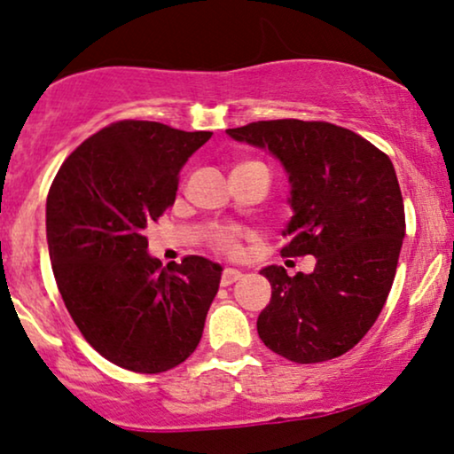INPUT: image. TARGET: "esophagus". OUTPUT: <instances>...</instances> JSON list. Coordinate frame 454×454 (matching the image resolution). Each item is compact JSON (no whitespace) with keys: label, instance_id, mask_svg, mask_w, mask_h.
I'll list each match as a JSON object with an SVG mask.
<instances>
[{"label":"esophagus","instance_id":"esophagus-1","mask_svg":"<svg viewBox=\"0 0 454 454\" xmlns=\"http://www.w3.org/2000/svg\"><path fill=\"white\" fill-rule=\"evenodd\" d=\"M240 277H243V274H240L237 268H226L222 272V286H228V285L237 283V280H240Z\"/></svg>","mask_w":454,"mask_h":454}]
</instances>
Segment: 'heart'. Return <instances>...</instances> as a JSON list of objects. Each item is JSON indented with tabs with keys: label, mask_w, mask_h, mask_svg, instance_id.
<instances>
[{
	"label": "heart",
	"mask_w": 454,
	"mask_h": 454,
	"mask_svg": "<svg viewBox=\"0 0 454 454\" xmlns=\"http://www.w3.org/2000/svg\"><path fill=\"white\" fill-rule=\"evenodd\" d=\"M214 249L222 254H234L237 251V239L231 232H217L214 237Z\"/></svg>",
	"instance_id": "heart-1"
}]
</instances>
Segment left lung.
I'll return each instance as SVG.
<instances>
[{
	"mask_svg": "<svg viewBox=\"0 0 454 454\" xmlns=\"http://www.w3.org/2000/svg\"><path fill=\"white\" fill-rule=\"evenodd\" d=\"M226 134L268 148L283 163L294 217L280 255L317 257L312 274L262 270L272 300L257 318L260 340L297 364L346 354L375 325L398 266L406 222L392 160L326 121L274 119Z\"/></svg>",
	"mask_w": 454,
	"mask_h": 454,
	"instance_id": "left-lung-1",
	"label": "left lung"
}]
</instances>
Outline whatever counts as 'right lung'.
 Listing matches in <instances>:
<instances>
[{
  "label": "right lung",
  "instance_id": "right-lung-1",
  "mask_svg": "<svg viewBox=\"0 0 454 454\" xmlns=\"http://www.w3.org/2000/svg\"><path fill=\"white\" fill-rule=\"evenodd\" d=\"M211 137L125 119L79 145L45 203L51 270L85 341L113 364L165 372L197 349L222 268L188 255L160 268L146 226L176 200L180 169Z\"/></svg>",
  "mask_w": 454,
  "mask_h": 454
}]
</instances>
